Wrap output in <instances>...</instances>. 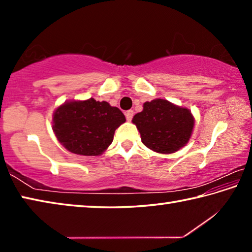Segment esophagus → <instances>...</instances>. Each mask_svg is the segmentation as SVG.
I'll return each mask as SVG.
<instances>
[{
	"mask_svg": "<svg viewBox=\"0 0 252 252\" xmlns=\"http://www.w3.org/2000/svg\"><path fill=\"white\" fill-rule=\"evenodd\" d=\"M133 114H134V112L132 110H129V111H126V120L127 121H131L132 120V118H133Z\"/></svg>",
	"mask_w": 252,
	"mask_h": 252,
	"instance_id": "obj_1",
	"label": "esophagus"
}]
</instances>
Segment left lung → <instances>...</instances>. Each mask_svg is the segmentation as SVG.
<instances>
[{"instance_id": "1", "label": "left lung", "mask_w": 252, "mask_h": 252, "mask_svg": "<svg viewBox=\"0 0 252 252\" xmlns=\"http://www.w3.org/2000/svg\"><path fill=\"white\" fill-rule=\"evenodd\" d=\"M144 146L158 153L180 150L192 134L194 119L191 111L163 99L143 104V110L132 119Z\"/></svg>"}]
</instances>
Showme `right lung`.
<instances>
[{
  "mask_svg": "<svg viewBox=\"0 0 252 252\" xmlns=\"http://www.w3.org/2000/svg\"><path fill=\"white\" fill-rule=\"evenodd\" d=\"M125 122L121 110L93 97L64 102L53 113V131L59 142L80 156L103 153L112 143L114 132Z\"/></svg>",
  "mask_w": 252,
  "mask_h": 252,
  "instance_id": "add662e5",
  "label": "right lung"
}]
</instances>
